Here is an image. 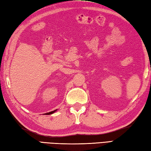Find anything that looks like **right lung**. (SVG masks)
<instances>
[{"label": "right lung", "mask_w": 151, "mask_h": 151, "mask_svg": "<svg viewBox=\"0 0 151 151\" xmlns=\"http://www.w3.org/2000/svg\"><path fill=\"white\" fill-rule=\"evenodd\" d=\"M56 111V110H55ZM55 111H52V112H49V113H45V114H52V113H54V112Z\"/></svg>", "instance_id": "1"}]
</instances>
